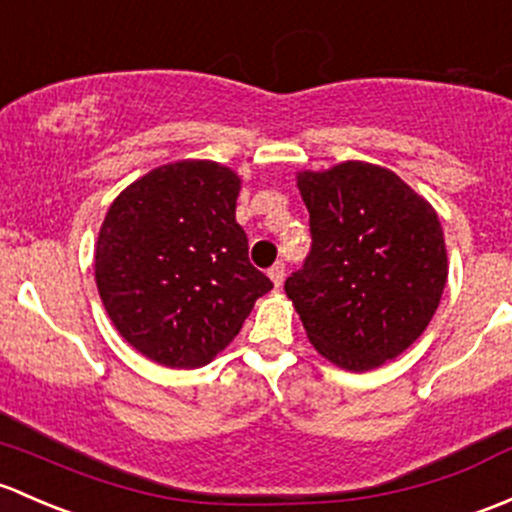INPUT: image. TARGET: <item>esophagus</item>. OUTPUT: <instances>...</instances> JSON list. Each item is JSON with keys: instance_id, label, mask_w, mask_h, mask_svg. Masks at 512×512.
I'll return each instance as SVG.
<instances>
[{"instance_id": "1", "label": "esophagus", "mask_w": 512, "mask_h": 512, "mask_svg": "<svg viewBox=\"0 0 512 512\" xmlns=\"http://www.w3.org/2000/svg\"><path fill=\"white\" fill-rule=\"evenodd\" d=\"M268 278L273 281V286L281 288L283 278H286V266H283V263H276V266H271V268H268Z\"/></svg>"}]
</instances>
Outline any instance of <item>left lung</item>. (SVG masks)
<instances>
[{
	"instance_id": "left-lung-1",
	"label": "left lung",
	"mask_w": 512,
	"mask_h": 512,
	"mask_svg": "<svg viewBox=\"0 0 512 512\" xmlns=\"http://www.w3.org/2000/svg\"><path fill=\"white\" fill-rule=\"evenodd\" d=\"M313 249L286 281L310 345L340 370L402 355L441 303L449 258L436 209L372 162L295 172Z\"/></svg>"
}]
</instances>
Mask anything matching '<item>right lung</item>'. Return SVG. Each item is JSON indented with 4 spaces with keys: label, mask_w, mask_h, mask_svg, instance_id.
Masks as SVG:
<instances>
[{
    "label": "right lung",
    "mask_w": 512,
    "mask_h": 512,
    "mask_svg": "<svg viewBox=\"0 0 512 512\" xmlns=\"http://www.w3.org/2000/svg\"><path fill=\"white\" fill-rule=\"evenodd\" d=\"M241 177L179 160L135 179L110 204L96 241V286L130 347L172 370L204 367L239 335L273 283L249 261L236 224Z\"/></svg>",
    "instance_id": "1"
}]
</instances>
